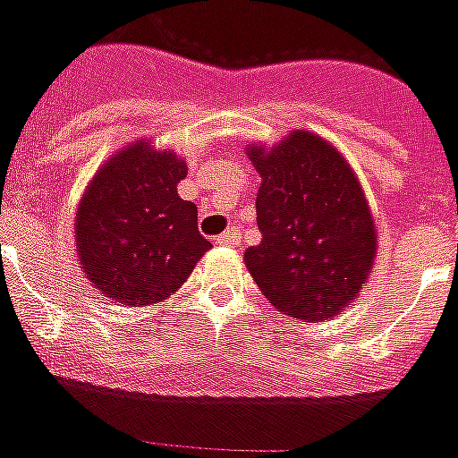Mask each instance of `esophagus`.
Listing matches in <instances>:
<instances>
[{
    "label": "esophagus",
    "instance_id": "1",
    "mask_svg": "<svg viewBox=\"0 0 458 458\" xmlns=\"http://www.w3.org/2000/svg\"><path fill=\"white\" fill-rule=\"evenodd\" d=\"M239 239H242L239 229H229V232L219 233L215 239V243H219V246H233V243H239Z\"/></svg>",
    "mask_w": 458,
    "mask_h": 458
}]
</instances>
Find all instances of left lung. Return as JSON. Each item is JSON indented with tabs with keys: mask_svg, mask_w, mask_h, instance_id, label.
<instances>
[{
	"mask_svg": "<svg viewBox=\"0 0 458 458\" xmlns=\"http://www.w3.org/2000/svg\"><path fill=\"white\" fill-rule=\"evenodd\" d=\"M261 175L263 239L246 268L276 310L329 319L361 293L376 259V226L359 178L322 136L298 129L276 146L246 148Z\"/></svg>",
	"mask_w": 458,
	"mask_h": 458,
	"instance_id": "left-lung-1",
	"label": "left lung"
}]
</instances>
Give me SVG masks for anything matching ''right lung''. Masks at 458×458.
I'll list each match as a JSON object with an SVG mask.
<instances>
[{
	"label": "right lung",
	"instance_id": "obj_1",
	"mask_svg": "<svg viewBox=\"0 0 458 458\" xmlns=\"http://www.w3.org/2000/svg\"><path fill=\"white\" fill-rule=\"evenodd\" d=\"M185 175V160L141 139L89 180L75 215V246L105 298L131 307L160 302L212 249L197 229V207L178 195Z\"/></svg>",
	"mask_w": 458,
	"mask_h": 458
}]
</instances>
